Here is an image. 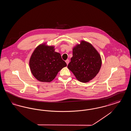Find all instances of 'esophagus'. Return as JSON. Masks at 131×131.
<instances>
[{"instance_id": "esophagus-1", "label": "esophagus", "mask_w": 131, "mask_h": 131, "mask_svg": "<svg viewBox=\"0 0 131 131\" xmlns=\"http://www.w3.org/2000/svg\"><path fill=\"white\" fill-rule=\"evenodd\" d=\"M65 62L66 63L67 65H68L69 64V59H67V60L65 61Z\"/></svg>"}]
</instances>
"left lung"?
I'll list each match as a JSON object with an SVG mask.
<instances>
[{
    "mask_svg": "<svg viewBox=\"0 0 131 131\" xmlns=\"http://www.w3.org/2000/svg\"><path fill=\"white\" fill-rule=\"evenodd\" d=\"M102 65L100 54L89 43L81 41L73 49L68 68L81 82H87L98 74Z\"/></svg>",
    "mask_w": 131,
    "mask_h": 131,
    "instance_id": "obj_1",
    "label": "left lung"
}]
</instances>
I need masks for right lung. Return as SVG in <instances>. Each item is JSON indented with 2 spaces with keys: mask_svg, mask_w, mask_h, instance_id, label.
Masks as SVG:
<instances>
[{
  "mask_svg": "<svg viewBox=\"0 0 131 131\" xmlns=\"http://www.w3.org/2000/svg\"><path fill=\"white\" fill-rule=\"evenodd\" d=\"M53 46L41 44L34 50L29 60L31 73L39 81L50 82L67 64Z\"/></svg>",
  "mask_w": 131,
  "mask_h": 131,
  "instance_id": "right-lung-1",
  "label": "right lung"
}]
</instances>
